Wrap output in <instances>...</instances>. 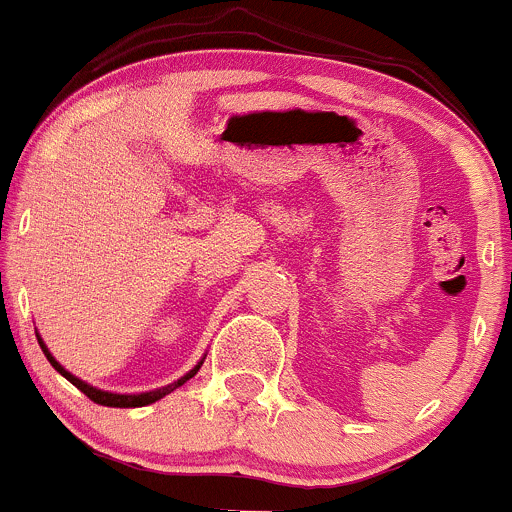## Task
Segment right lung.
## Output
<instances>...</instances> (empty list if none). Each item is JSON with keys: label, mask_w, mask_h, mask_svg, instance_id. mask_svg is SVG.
I'll list each match as a JSON object with an SVG mask.
<instances>
[{"label": "right lung", "mask_w": 512, "mask_h": 512, "mask_svg": "<svg viewBox=\"0 0 512 512\" xmlns=\"http://www.w3.org/2000/svg\"><path fill=\"white\" fill-rule=\"evenodd\" d=\"M36 338H39V346H41L43 355H46V358H48V363H51L53 368H56L58 373H61L63 378L68 380V383H73L75 387H78V390L83 392V395H88L90 400L98 402V405H105V407H144V405H152V402L161 400V397H166V395H169V392H174L176 387L184 385L186 380H191L193 375H196L198 370H201L203 360H206V355H203V358L198 360V363L193 365L191 370H188V373L184 375V378L174 380V383H169V385H164V387H157V390H149V392H127V395H120V392L100 390V387H93L90 383H85V380L75 378V375L71 373V370H66V368H63L61 363H58L56 358H53V353L48 351V346H46V343H43V338L39 336V333H36Z\"/></svg>", "instance_id": "add662e5"}]
</instances>
